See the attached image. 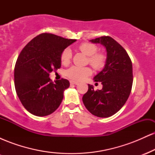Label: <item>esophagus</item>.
Listing matches in <instances>:
<instances>
[{"mask_svg":"<svg viewBox=\"0 0 155 155\" xmlns=\"http://www.w3.org/2000/svg\"><path fill=\"white\" fill-rule=\"evenodd\" d=\"M70 83L71 84H76V85L78 84V82H76V81H71Z\"/></svg>","mask_w":155,"mask_h":155,"instance_id":"34e87169","label":"esophagus"}]
</instances>
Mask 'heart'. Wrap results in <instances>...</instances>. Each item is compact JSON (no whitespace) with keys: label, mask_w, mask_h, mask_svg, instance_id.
Returning a JSON list of instances; mask_svg holds the SVG:
<instances>
[{"label":"heart","mask_w":155,"mask_h":155,"mask_svg":"<svg viewBox=\"0 0 155 155\" xmlns=\"http://www.w3.org/2000/svg\"><path fill=\"white\" fill-rule=\"evenodd\" d=\"M79 49L85 55L88 56L89 63L95 69H101L104 66L106 57L101 53H97V47L91 43H84L79 46ZM72 57V51L70 48H66L63 51L60 59L63 64L70 63ZM92 71L89 67L71 66L65 71V75L74 81H81L91 75Z\"/></svg>","instance_id":"obj_1"}]
</instances>
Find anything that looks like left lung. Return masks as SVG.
I'll return each mask as SVG.
<instances>
[{"label":"left lung","instance_id":"obj_1","mask_svg":"<svg viewBox=\"0 0 155 155\" xmlns=\"http://www.w3.org/2000/svg\"><path fill=\"white\" fill-rule=\"evenodd\" d=\"M90 41L104 46L107 57L104 69L93 78L94 81L101 82L103 88L95 91L92 85L88 84L82 101L92 114L109 117L120 111L130 94L132 62L125 49L111 37L101 36Z\"/></svg>","mask_w":155,"mask_h":155}]
</instances>
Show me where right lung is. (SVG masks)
I'll list each match as a JSON object with an SVG mask.
<instances>
[{"mask_svg": "<svg viewBox=\"0 0 155 155\" xmlns=\"http://www.w3.org/2000/svg\"><path fill=\"white\" fill-rule=\"evenodd\" d=\"M51 33H41L23 48L15 68V85L27 111L38 117L51 114L60 106L68 80L52 82L49 73L61 66L62 52L76 41Z\"/></svg>", "mask_w": 155, "mask_h": 155, "instance_id": "right-lung-1", "label": "right lung"}]
</instances>
